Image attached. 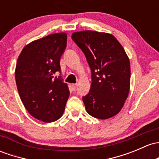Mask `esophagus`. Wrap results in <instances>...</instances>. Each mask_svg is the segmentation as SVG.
I'll use <instances>...</instances> for the list:
<instances>
[{
	"instance_id": "esophagus-1",
	"label": "esophagus",
	"mask_w": 159,
	"mask_h": 159,
	"mask_svg": "<svg viewBox=\"0 0 159 159\" xmlns=\"http://www.w3.org/2000/svg\"><path fill=\"white\" fill-rule=\"evenodd\" d=\"M71 88H72V89L75 91L77 88V84H71Z\"/></svg>"
}]
</instances>
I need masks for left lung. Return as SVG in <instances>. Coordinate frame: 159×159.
Returning <instances> with one entry per match:
<instances>
[{"label": "left lung", "instance_id": "obj_1", "mask_svg": "<svg viewBox=\"0 0 159 159\" xmlns=\"http://www.w3.org/2000/svg\"><path fill=\"white\" fill-rule=\"evenodd\" d=\"M91 71V89L82 98L87 112L105 120L117 114L127 98L130 63L118 40L106 33L85 30L71 35Z\"/></svg>", "mask_w": 159, "mask_h": 159}]
</instances>
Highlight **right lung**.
I'll list each match as a JSON object with an SVG mask.
<instances>
[{
	"label": "right lung",
	"mask_w": 159,
	"mask_h": 159,
	"mask_svg": "<svg viewBox=\"0 0 159 159\" xmlns=\"http://www.w3.org/2000/svg\"><path fill=\"white\" fill-rule=\"evenodd\" d=\"M67 45V34L54 33L35 40L23 48L15 70L18 92L26 110L45 123L62 116L69 90L62 79L60 58Z\"/></svg>",
	"instance_id": "1"
}]
</instances>
